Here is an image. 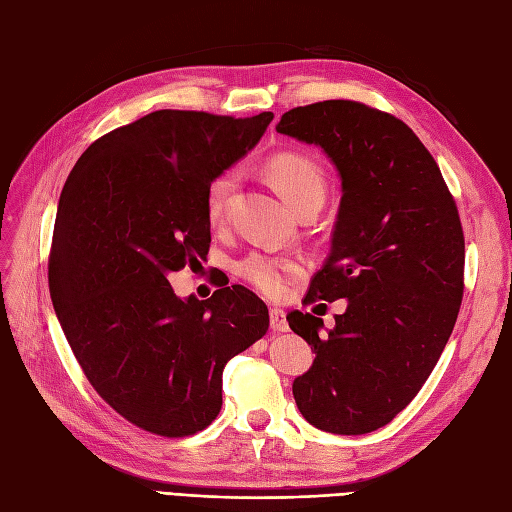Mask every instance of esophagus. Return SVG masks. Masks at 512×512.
Wrapping results in <instances>:
<instances>
[{
  "mask_svg": "<svg viewBox=\"0 0 512 512\" xmlns=\"http://www.w3.org/2000/svg\"><path fill=\"white\" fill-rule=\"evenodd\" d=\"M269 322H271V329L277 331V333H284L288 331V322H286V314L282 312V309L273 307L269 312Z\"/></svg>",
  "mask_w": 512,
  "mask_h": 512,
  "instance_id": "1",
  "label": "esophagus"
}]
</instances>
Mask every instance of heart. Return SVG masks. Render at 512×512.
<instances>
[{
	"instance_id": "1",
	"label": "heart",
	"mask_w": 512,
	"mask_h": 512,
	"mask_svg": "<svg viewBox=\"0 0 512 512\" xmlns=\"http://www.w3.org/2000/svg\"><path fill=\"white\" fill-rule=\"evenodd\" d=\"M269 177L277 192L282 194L286 203L297 209L309 198H324L327 181H324L322 168L305 153H280L269 166ZM239 183V170L228 168L215 177L207 188V215L211 222H220L226 213L228 198L235 192ZM303 271L299 258L290 256H269V254H250L239 262V275L250 282L267 297H282L288 284Z\"/></svg>"
}]
</instances>
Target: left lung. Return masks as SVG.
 I'll list each match as a JSON object with an SVG mask.
<instances>
[{
  "label": "left lung",
  "mask_w": 512,
  "mask_h": 512,
  "mask_svg": "<svg viewBox=\"0 0 512 512\" xmlns=\"http://www.w3.org/2000/svg\"><path fill=\"white\" fill-rule=\"evenodd\" d=\"M275 130L320 147L342 181L331 254L305 301L346 299L324 322L294 309L290 329L316 352L292 395L314 427L361 436L421 391L463 297V230L436 160L397 117L361 102L292 108Z\"/></svg>",
  "instance_id": "obj_1"
}]
</instances>
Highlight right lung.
Masks as SVG:
<instances>
[{"instance_id":"obj_1","label":"right lung","mask_w":512,"mask_h":512,"mask_svg":"<svg viewBox=\"0 0 512 512\" xmlns=\"http://www.w3.org/2000/svg\"><path fill=\"white\" fill-rule=\"evenodd\" d=\"M271 119L149 113L91 143L61 190L49 260L57 320L98 395L158 436L211 425L224 365L269 329L247 288L179 299L168 275L207 256L209 183Z\"/></svg>"}]
</instances>
